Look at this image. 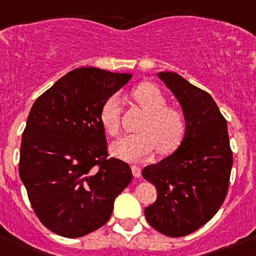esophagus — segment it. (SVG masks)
I'll return each instance as SVG.
<instances>
[{
	"mask_svg": "<svg viewBox=\"0 0 256 256\" xmlns=\"http://www.w3.org/2000/svg\"><path fill=\"white\" fill-rule=\"evenodd\" d=\"M132 174L136 178H140V167L138 166H132Z\"/></svg>",
	"mask_w": 256,
	"mask_h": 256,
	"instance_id": "1",
	"label": "esophagus"
}]
</instances>
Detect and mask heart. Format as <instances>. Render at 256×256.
<instances>
[{
  "mask_svg": "<svg viewBox=\"0 0 256 256\" xmlns=\"http://www.w3.org/2000/svg\"><path fill=\"white\" fill-rule=\"evenodd\" d=\"M133 99L147 113L140 133L126 134L112 143L110 152L126 160H140L154 150L170 153L176 150L186 133V116L177 106H167V96L157 85L143 82L132 93ZM100 122L110 136L120 132V104L116 96H109L100 110Z\"/></svg>",
  "mask_w": 256,
  "mask_h": 256,
  "instance_id": "obj_1",
  "label": "heart"
}]
</instances>
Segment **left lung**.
Listing matches in <instances>:
<instances>
[{
	"instance_id": "1",
	"label": "left lung",
	"mask_w": 256,
	"mask_h": 256,
	"mask_svg": "<svg viewBox=\"0 0 256 256\" xmlns=\"http://www.w3.org/2000/svg\"><path fill=\"white\" fill-rule=\"evenodd\" d=\"M157 76L178 100L187 126L172 154L143 168V178L157 188V200L144 215L163 235L180 238L205 225L221 208L232 152L228 123L212 96L177 72H160Z\"/></svg>"
}]
</instances>
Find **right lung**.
Returning a JSON list of instances; mask_svg holds the SVG:
<instances>
[{
  "instance_id": "1",
  "label": "right lung",
  "mask_w": 256,
  "mask_h": 256,
  "mask_svg": "<svg viewBox=\"0 0 256 256\" xmlns=\"http://www.w3.org/2000/svg\"><path fill=\"white\" fill-rule=\"evenodd\" d=\"M130 72L74 69L34 103L22 133L20 177L38 220L64 238L98 230L132 181L128 163L108 158L100 110Z\"/></svg>"
}]
</instances>
